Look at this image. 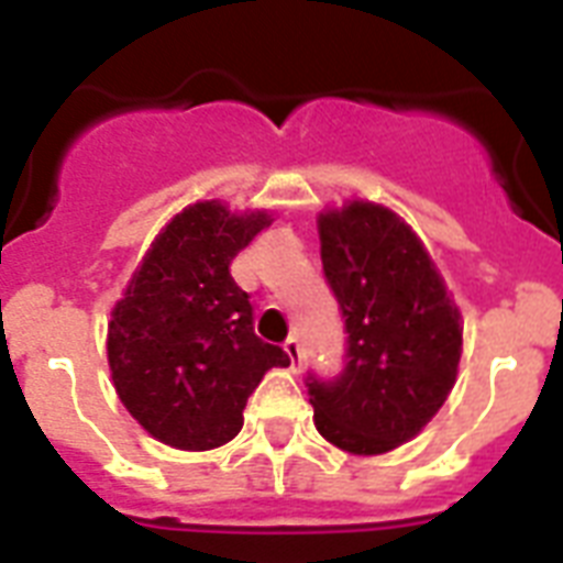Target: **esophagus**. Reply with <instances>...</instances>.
I'll return each instance as SVG.
<instances>
[{"mask_svg": "<svg viewBox=\"0 0 563 563\" xmlns=\"http://www.w3.org/2000/svg\"><path fill=\"white\" fill-rule=\"evenodd\" d=\"M283 351H286V356H289L291 371H298L300 362H303V347H300L298 335H289V339H286V344H283Z\"/></svg>", "mask_w": 563, "mask_h": 563, "instance_id": "esophagus-1", "label": "esophagus"}]
</instances>
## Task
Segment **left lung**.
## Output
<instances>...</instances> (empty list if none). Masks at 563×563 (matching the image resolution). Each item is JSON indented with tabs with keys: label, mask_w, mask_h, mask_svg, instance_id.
Listing matches in <instances>:
<instances>
[{
	"label": "left lung",
	"mask_w": 563,
	"mask_h": 563,
	"mask_svg": "<svg viewBox=\"0 0 563 563\" xmlns=\"http://www.w3.org/2000/svg\"><path fill=\"white\" fill-rule=\"evenodd\" d=\"M321 263L344 318V371L307 374L318 432L353 455L406 444L453 391L462 316L415 230L383 203L321 212Z\"/></svg>",
	"instance_id": "left-lung-1"
}]
</instances>
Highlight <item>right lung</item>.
<instances>
[{
    "mask_svg": "<svg viewBox=\"0 0 563 563\" xmlns=\"http://www.w3.org/2000/svg\"><path fill=\"white\" fill-rule=\"evenodd\" d=\"M268 224V212L192 203L154 239L110 312L108 362L119 400L163 444H228L265 371L289 365L283 347L254 333L247 291L230 277L233 256Z\"/></svg>",
    "mask_w": 563,
    "mask_h": 563,
    "instance_id": "obj_1",
    "label": "right lung"
}]
</instances>
